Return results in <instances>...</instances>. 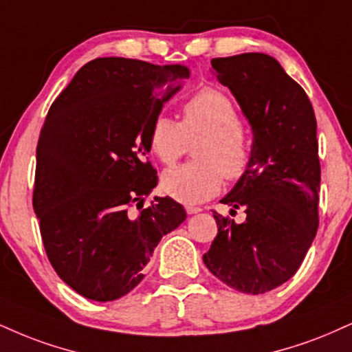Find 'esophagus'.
<instances>
[{
  "mask_svg": "<svg viewBox=\"0 0 352 352\" xmlns=\"http://www.w3.org/2000/svg\"><path fill=\"white\" fill-rule=\"evenodd\" d=\"M185 210H187V213H188V214L200 213V211H201L200 206H195V205H185Z\"/></svg>",
  "mask_w": 352,
  "mask_h": 352,
  "instance_id": "34e87169",
  "label": "esophagus"
}]
</instances>
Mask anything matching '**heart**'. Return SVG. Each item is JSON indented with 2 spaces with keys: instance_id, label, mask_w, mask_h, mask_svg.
I'll use <instances>...</instances> for the list:
<instances>
[{
  "instance_id": "obj_1",
  "label": "heart",
  "mask_w": 352,
  "mask_h": 352,
  "mask_svg": "<svg viewBox=\"0 0 352 352\" xmlns=\"http://www.w3.org/2000/svg\"><path fill=\"white\" fill-rule=\"evenodd\" d=\"M193 142L197 162L168 168L160 177L162 192L184 203L214 197L223 187V177L241 179L251 162V139L241 126L238 108L218 88L195 93L182 108L180 122L165 114L151 122V152L165 165L177 162Z\"/></svg>"
}]
</instances>
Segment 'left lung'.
Segmentation results:
<instances>
[{
  "mask_svg": "<svg viewBox=\"0 0 352 352\" xmlns=\"http://www.w3.org/2000/svg\"><path fill=\"white\" fill-rule=\"evenodd\" d=\"M252 128L251 162L221 203L245 221L213 211L218 234L203 262L219 280L259 295L294 277L318 230L321 168L316 118L307 93L267 54L211 60ZM234 210H231V213Z\"/></svg>",
  "mask_w": 352,
  "mask_h": 352,
  "instance_id": "1",
  "label": "left lung"
}]
</instances>
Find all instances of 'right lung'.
<instances>
[{
	"label": "right lung",
	"instance_id": "obj_1",
	"mask_svg": "<svg viewBox=\"0 0 352 352\" xmlns=\"http://www.w3.org/2000/svg\"><path fill=\"white\" fill-rule=\"evenodd\" d=\"M188 77L184 65L95 58L49 109L32 205L54 270L85 298L129 294L162 236L187 218L168 197L142 205L157 185L146 159L151 122Z\"/></svg>",
	"mask_w": 352,
	"mask_h": 352
}]
</instances>
